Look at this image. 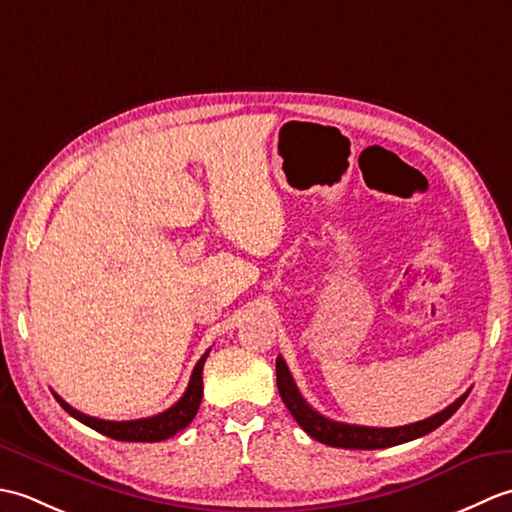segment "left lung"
Listing matches in <instances>:
<instances>
[{
  "label": "left lung",
  "instance_id": "obj_1",
  "mask_svg": "<svg viewBox=\"0 0 512 512\" xmlns=\"http://www.w3.org/2000/svg\"><path fill=\"white\" fill-rule=\"evenodd\" d=\"M277 387H279L281 400H284V405L292 413V418L299 422V427L306 431L310 438L339 449H387V447H396V444H402V442L427 436V433H431L433 429H438L440 424L447 422L453 413L460 409L466 396H469V391H466V394H462L453 402V405L442 409L440 413H436V416H431L427 420L405 424V427L380 429V427H361V424L336 422L321 416L319 411H314L299 394L290 369L281 356H277Z\"/></svg>",
  "mask_w": 512,
  "mask_h": 512
}]
</instances>
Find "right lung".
Here are the masks:
<instances>
[{"mask_svg": "<svg viewBox=\"0 0 512 512\" xmlns=\"http://www.w3.org/2000/svg\"><path fill=\"white\" fill-rule=\"evenodd\" d=\"M206 356H209V350L204 352L198 365L193 367L189 387L176 405H171L167 411H162L158 416H151V418L125 420V422L101 420V418H92V416H85L81 411H76L57 394H54V398H57L59 405L68 411L72 418L88 424L90 429L103 433L107 438L121 440V442H160L176 436V433L182 429H187L189 422L195 418V413H198L200 402H202V367H204Z\"/></svg>", "mask_w": 512, "mask_h": 512, "instance_id": "obj_1", "label": "right lung"}]
</instances>
